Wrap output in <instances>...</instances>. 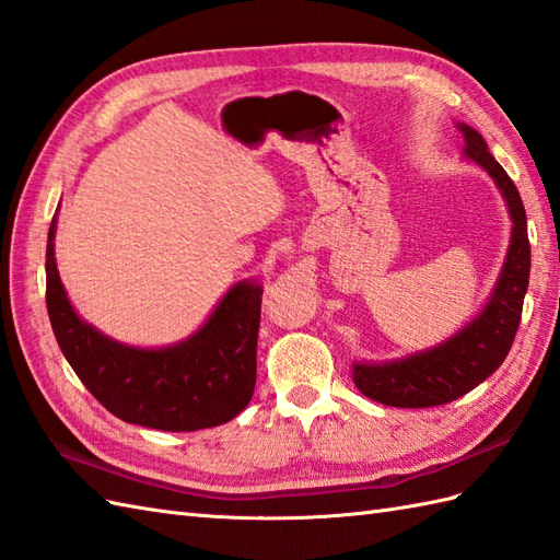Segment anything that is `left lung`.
Here are the masks:
<instances>
[{
  "instance_id": "1",
  "label": "left lung",
  "mask_w": 560,
  "mask_h": 560,
  "mask_svg": "<svg viewBox=\"0 0 560 560\" xmlns=\"http://www.w3.org/2000/svg\"><path fill=\"white\" fill-rule=\"evenodd\" d=\"M466 140L463 159L485 168L497 183L511 215V244L499 280L485 308L442 345L411 357L353 363V385L368 399L397 408H428L448 404L468 394L492 375L506 359L521 325L523 299L529 282V240L523 199L509 173L489 154L482 135L458 122Z\"/></svg>"
}]
</instances>
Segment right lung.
Here are the masks:
<instances>
[{
	"instance_id": "add662e5",
	"label": "right lung",
	"mask_w": 560,
	"mask_h": 560,
	"mask_svg": "<svg viewBox=\"0 0 560 560\" xmlns=\"http://www.w3.org/2000/svg\"><path fill=\"white\" fill-rule=\"evenodd\" d=\"M47 237V311L54 337L92 397L132 425L195 432L233 420L252 401L264 288H230L195 335L171 347L120 345L78 316Z\"/></svg>"
}]
</instances>
